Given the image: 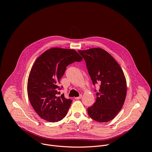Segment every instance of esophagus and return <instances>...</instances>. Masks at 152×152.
<instances>
[{
  "instance_id": "esophagus-1",
  "label": "esophagus",
  "mask_w": 152,
  "mask_h": 152,
  "mask_svg": "<svg viewBox=\"0 0 152 152\" xmlns=\"http://www.w3.org/2000/svg\"><path fill=\"white\" fill-rule=\"evenodd\" d=\"M82 97V94H80L79 96L76 97V98H75V99H80Z\"/></svg>"
}]
</instances>
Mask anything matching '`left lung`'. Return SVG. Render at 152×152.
Here are the masks:
<instances>
[{
  "instance_id": "1",
  "label": "left lung",
  "mask_w": 152,
  "mask_h": 152,
  "mask_svg": "<svg viewBox=\"0 0 152 152\" xmlns=\"http://www.w3.org/2000/svg\"><path fill=\"white\" fill-rule=\"evenodd\" d=\"M78 52L86 62L93 85L99 83L95 102L88 108V115L95 121L109 122L120 112L125 102L126 82L124 72L113 57L102 48Z\"/></svg>"
}]
</instances>
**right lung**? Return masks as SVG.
Returning <instances> with one entry per match:
<instances>
[{
  "label": "right lung",
  "mask_w": 152,
  "mask_h": 152,
  "mask_svg": "<svg viewBox=\"0 0 152 152\" xmlns=\"http://www.w3.org/2000/svg\"><path fill=\"white\" fill-rule=\"evenodd\" d=\"M82 60L75 50L59 48L49 49L37 58L28 76L27 93L33 108L42 119L56 122L66 116L72 100L64 94L57 96L61 89L60 80L67 66Z\"/></svg>",
  "instance_id": "add662e5"
}]
</instances>
